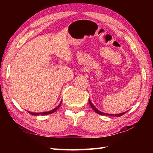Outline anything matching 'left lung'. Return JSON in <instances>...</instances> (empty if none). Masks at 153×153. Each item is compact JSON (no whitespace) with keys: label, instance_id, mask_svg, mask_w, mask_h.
I'll use <instances>...</instances> for the list:
<instances>
[{"label":"left lung","instance_id":"left-lung-1","mask_svg":"<svg viewBox=\"0 0 153 153\" xmlns=\"http://www.w3.org/2000/svg\"><path fill=\"white\" fill-rule=\"evenodd\" d=\"M89 103H90V105L91 106V107L92 108V109L94 110L96 113L99 114V115H108V116H111V117H120V116L123 115V114H125L127 111L126 112H123V113H119V114H108V113H103L102 111H99L98 109H97V108H96L94 105H93L92 103L90 101V100L89 99Z\"/></svg>","mask_w":153,"mask_h":153}]
</instances>
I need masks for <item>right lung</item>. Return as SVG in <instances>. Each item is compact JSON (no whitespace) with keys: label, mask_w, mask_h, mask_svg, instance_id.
I'll return each instance as SVG.
<instances>
[{"label":"right lung","mask_w":153,"mask_h":153,"mask_svg":"<svg viewBox=\"0 0 153 153\" xmlns=\"http://www.w3.org/2000/svg\"><path fill=\"white\" fill-rule=\"evenodd\" d=\"M61 102H60V104H59L57 107H55V108H53V109H52L51 111H46V112H42V113H33V112H30V111H27L28 113H30L31 115H48V114H51L53 113L54 112H55V111L58 109V108H59V107L61 106Z\"/></svg>","instance_id":"1"}]
</instances>
